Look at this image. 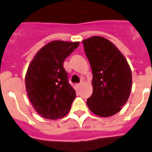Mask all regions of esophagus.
<instances>
[{
    "label": "esophagus",
    "instance_id": "obj_1",
    "mask_svg": "<svg viewBox=\"0 0 152 152\" xmlns=\"http://www.w3.org/2000/svg\"><path fill=\"white\" fill-rule=\"evenodd\" d=\"M81 85H82V83H80V84H78L77 85H76V87H77V88L79 89L81 87Z\"/></svg>",
    "mask_w": 152,
    "mask_h": 152
}]
</instances>
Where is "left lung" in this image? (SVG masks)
Listing matches in <instances>:
<instances>
[{"label": "left lung", "instance_id": "obj_1", "mask_svg": "<svg viewBox=\"0 0 152 152\" xmlns=\"http://www.w3.org/2000/svg\"><path fill=\"white\" fill-rule=\"evenodd\" d=\"M92 71V94L87 104L92 113L108 117L127 103L132 89V73L124 56L113 43L101 36L82 41Z\"/></svg>", "mask_w": 152, "mask_h": 152}]
</instances>
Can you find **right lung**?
<instances>
[{"label": "right lung", "instance_id": "right-lung-1", "mask_svg": "<svg viewBox=\"0 0 152 152\" xmlns=\"http://www.w3.org/2000/svg\"><path fill=\"white\" fill-rule=\"evenodd\" d=\"M79 45V41H51L38 51L28 66L27 94L36 112L45 119L62 118L71 109L76 91L68 83L63 63Z\"/></svg>", "mask_w": 152, "mask_h": 152}]
</instances>
